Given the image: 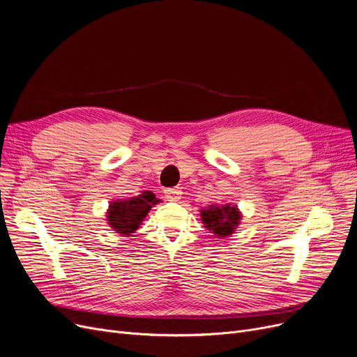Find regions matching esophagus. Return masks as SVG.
I'll return each mask as SVG.
<instances>
[{"instance_id": "1", "label": "esophagus", "mask_w": 357, "mask_h": 357, "mask_svg": "<svg viewBox=\"0 0 357 357\" xmlns=\"http://www.w3.org/2000/svg\"><path fill=\"white\" fill-rule=\"evenodd\" d=\"M182 191L179 188H167L165 190V197L169 202H178L181 199Z\"/></svg>"}]
</instances>
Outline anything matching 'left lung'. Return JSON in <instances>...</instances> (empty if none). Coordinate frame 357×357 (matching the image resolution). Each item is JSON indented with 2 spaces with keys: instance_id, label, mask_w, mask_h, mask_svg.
Segmentation results:
<instances>
[{
  "instance_id": "1",
  "label": "left lung",
  "mask_w": 357,
  "mask_h": 357,
  "mask_svg": "<svg viewBox=\"0 0 357 357\" xmlns=\"http://www.w3.org/2000/svg\"><path fill=\"white\" fill-rule=\"evenodd\" d=\"M202 220L216 238H227L240 225L241 212L236 206L212 204L202 210Z\"/></svg>"
}]
</instances>
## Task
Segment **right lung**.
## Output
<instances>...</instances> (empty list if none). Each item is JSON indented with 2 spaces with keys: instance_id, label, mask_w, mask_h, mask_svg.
<instances>
[{
  "instance_id": "right-lung-1",
  "label": "right lung",
  "mask_w": 357,
  "mask_h": 357,
  "mask_svg": "<svg viewBox=\"0 0 357 357\" xmlns=\"http://www.w3.org/2000/svg\"><path fill=\"white\" fill-rule=\"evenodd\" d=\"M157 203L158 200L151 191H144L142 194L128 200H116L109 206V225L117 234L129 236L139 228L141 222L149 215L150 208Z\"/></svg>"
}]
</instances>
